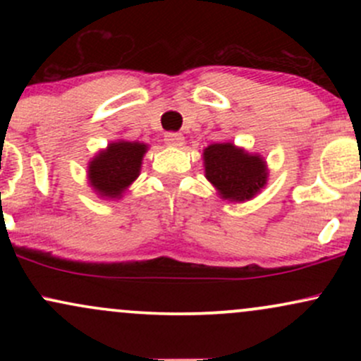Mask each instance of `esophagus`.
Listing matches in <instances>:
<instances>
[{
  "instance_id": "esophagus-1",
  "label": "esophagus",
  "mask_w": 361,
  "mask_h": 361,
  "mask_svg": "<svg viewBox=\"0 0 361 361\" xmlns=\"http://www.w3.org/2000/svg\"><path fill=\"white\" fill-rule=\"evenodd\" d=\"M185 137L181 134H178V132H168V134H164V142L168 144V146H173V147H178L183 144Z\"/></svg>"
}]
</instances>
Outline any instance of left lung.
<instances>
[{"label":"left lung","instance_id":"8db88e82","mask_svg":"<svg viewBox=\"0 0 361 361\" xmlns=\"http://www.w3.org/2000/svg\"><path fill=\"white\" fill-rule=\"evenodd\" d=\"M205 176L222 198L250 200L267 183V168L259 156H251L231 142L212 144L204 151Z\"/></svg>","mask_w":361,"mask_h":361}]
</instances>
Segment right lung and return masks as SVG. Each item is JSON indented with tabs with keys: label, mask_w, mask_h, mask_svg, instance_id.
<instances>
[{
	"label": "right lung",
	"mask_w": 361,
	"mask_h": 361,
	"mask_svg": "<svg viewBox=\"0 0 361 361\" xmlns=\"http://www.w3.org/2000/svg\"><path fill=\"white\" fill-rule=\"evenodd\" d=\"M146 152V144L111 142L90 163V183L102 197L117 198L135 178L139 176L140 163Z\"/></svg>",
	"instance_id": "right-lung-1"
}]
</instances>
